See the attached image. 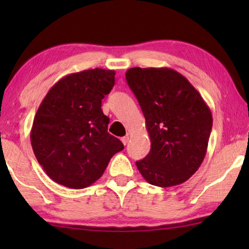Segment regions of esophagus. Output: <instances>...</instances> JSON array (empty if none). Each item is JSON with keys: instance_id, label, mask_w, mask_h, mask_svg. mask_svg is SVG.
<instances>
[{"instance_id": "34e87169", "label": "esophagus", "mask_w": 249, "mask_h": 249, "mask_svg": "<svg viewBox=\"0 0 249 249\" xmlns=\"http://www.w3.org/2000/svg\"><path fill=\"white\" fill-rule=\"evenodd\" d=\"M121 142H124V145H127L128 142H129V136H124V137H122Z\"/></svg>"}]
</instances>
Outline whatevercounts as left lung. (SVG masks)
Segmentation results:
<instances>
[{
    "label": "left lung",
    "mask_w": 249,
    "mask_h": 249,
    "mask_svg": "<svg viewBox=\"0 0 249 249\" xmlns=\"http://www.w3.org/2000/svg\"><path fill=\"white\" fill-rule=\"evenodd\" d=\"M125 79L141 105L151 151L136 165L151 185L172 187L195 173L206 155L213 118L186 77L170 68H130Z\"/></svg>",
    "instance_id": "1"
}]
</instances>
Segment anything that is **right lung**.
<instances>
[{
    "mask_svg": "<svg viewBox=\"0 0 249 249\" xmlns=\"http://www.w3.org/2000/svg\"><path fill=\"white\" fill-rule=\"evenodd\" d=\"M114 70L70 73L53 85L34 118L30 142L53 181L83 189L103 175L124 144L107 132L102 100L114 86Z\"/></svg>",
    "mask_w": 249,
    "mask_h": 249,
    "instance_id": "right-lung-1",
    "label": "right lung"
}]
</instances>
